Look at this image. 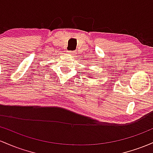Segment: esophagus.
Here are the masks:
<instances>
[{
	"mask_svg": "<svg viewBox=\"0 0 153 153\" xmlns=\"http://www.w3.org/2000/svg\"><path fill=\"white\" fill-rule=\"evenodd\" d=\"M68 53L70 55H74V54H75V52L74 51H68Z\"/></svg>",
	"mask_w": 153,
	"mask_h": 153,
	"instance_id": "esophagus-1",
	"label": "esophagus"
}]
</instances>
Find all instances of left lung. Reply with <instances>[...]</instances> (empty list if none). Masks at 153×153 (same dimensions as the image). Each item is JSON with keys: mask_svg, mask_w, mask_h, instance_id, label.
I'll return each instance as SVG.
<instances>
[{"mask_svg": "<svg viewBox=\"0 0 153 153\" xmlns=\"http://www.w3.org/2000/svg\"><path fill=\"white\" fill-rule=\"evenodd\" d=\"M90 78H91V76H90Z\"/></svg>", "mask_w": 153, "mask_h": 153, "instance_id": "8db88e82", "label": "left lung"}]
</instances>
